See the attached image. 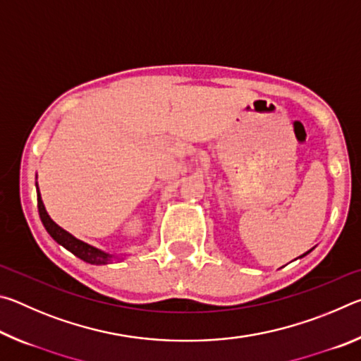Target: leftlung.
Returning <instances> with one entry per match:
<instances>
[{
    "instance_id": "8db88e82",
    "label": "left lung",
    "mask_w": 361,
    "mask_h": 361,
    "mask_svg": "<svg viewBox=\"0 0 361 361\" xmlns=\"http://www.w3.org/2000/svg\"><path fill=\"white\" fill-rule=\"evenodd\" d=\"M310 252H312V250H309V252H307V253H310ZM307 253H304L302 256H305V255H307ZM302 256H299V258H302Z\"/></svg>"
}]
</instances>
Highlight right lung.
<instances>
[{
  "label": "right lung",
  "instance_id": "add662e5",
  "mask_svg": "<svg viewBox=\"0 0 361 361\" xmlns=\"http://www.w3.org/2000/svg\"><path fill=\"white\" fill-rule=\"evenodd\" d=\"M36 178H38V176H36ZM36 194H38V212H39L41 223L46 228L47 234L51 235L52 239L59 243V245H62L63 248L68 250V252L78 256L79 259L89 262V264H95V266L109 264V262H113L114 259H124V258H119L118 255L109 253V252H105V250L90 245V243L78 239V237L70 234L68 231L60 228V226L54 221L51 216H49L46 207H44V204H42L38 181H36ZM124 256H127V255H124Z\"/></svg>",
  "mask_w": 361,
  "mask_h": 361
}]
</instances>
